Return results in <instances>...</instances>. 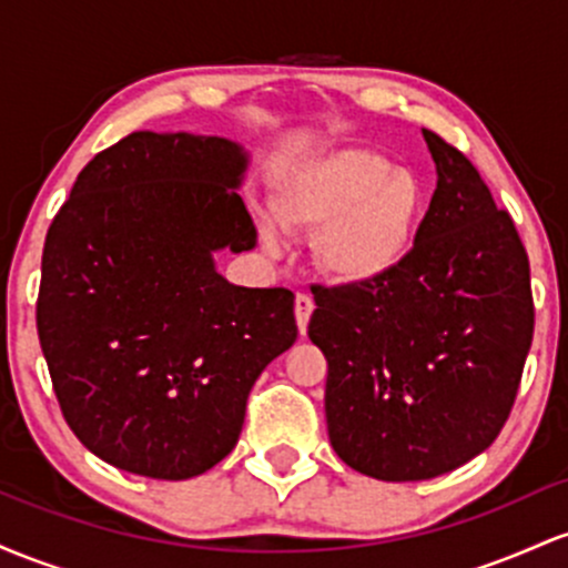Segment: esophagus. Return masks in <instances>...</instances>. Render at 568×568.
<instances>
[{
    "mask_svg": "<svg viewBox=\"0 0 568 568\" xmlns=\"http://www.w3.org/2000/svg\"><path fill=\"white\" fill-rule=\"evenodd\" d=\"M312 310H315V302H312V296H306V293H296V304H293V312H296V323H298V331H302V334H306V323H310Z\"/></svg>",
    "mask_w": 568,
    "mask_h": 568,
    "instance_id": "1",
    "label": "esophagus"
}]
</instances>
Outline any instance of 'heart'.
<instances>
[{"instance_id": "obj_1", "label": "heart", "mask_w": 568, "mask_h": 568, "mask_svg": "<svg viewBox=\"0 0 568 568\" xmlns=\"http://www.w3.org/2000/svg\"><path fill=\"white\" fill-rule=\"evenodd\" d=\"M275 219L288 232H317L315 262L331 280L371 285L400 270L422 219V189L371 149H338L306 162L280 186ZM266 247L277 232L262 226Z\"/></svg>"}]
</instances>
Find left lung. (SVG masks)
<instances>
[{"label":"left lung","instance_id":"obj_1","mask_svg":"<svg viewBox=\"0 0 568 568\" xmlns=\"http://www.w3.org/2000/svg\"><path fill=\"white\" fill-rule=\"evenodd\" d=\"M425 133L438 171L400 270L315 285L312 344L328 361L334 452L376 480H429L486 452L518 395L534 336L529 256L459 149Z\"/></svg>","mask_w":568,"mask_h":568}]
</instances>
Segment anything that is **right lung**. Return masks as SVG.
Listing matches in <instances>:
<instances>
[{
  "label": "right lung",
  "instance_id": "1",
  "mask_svg": "<svg viewBox=\"0 0 568 568\" xmlns=\"http://www.w3.org/2000/svg\"><path fill=\"white\" fill-rule=\"evenodd\" d=\"M247 154L139 130L98 152L42 251L37 331L63 419L120 470L186 480L232 452L258 374L296 342L288 288H243L213 253L256 245Z\"/></svg>",
  "mask_w": 568,
  "mask_h": 568
}]
</instances>
